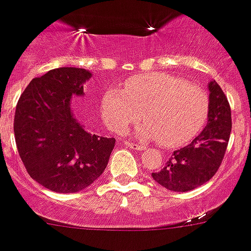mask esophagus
<instances>
[{
  "mask_svg": "<svg viewBox=\"0 0 251 251\" xmlns=\"http://www.w3.org/2000/svg\"><path fill=\"white\" fill-rule=\"evenodd\" d=\"M125 144L127 147H130V148H132V150H135V151H143V150H146V147L142 146V144L132 143V142H125Z\"/></svg>",
  "mask_w": 251,
  "mask_h": 251,
  "instance_id": "34e87169",
  "label": "esophagus"
}]
</instances>
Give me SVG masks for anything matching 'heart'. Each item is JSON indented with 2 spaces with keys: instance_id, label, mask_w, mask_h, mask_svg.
<instances>
[{
  "instance_id": "1",
  "label": "heart",
  "mask_w": 251,
  "mask_h": 251,
  "mask_svg": "<svg viewBox=\"0 0 251 251\" xmlns=\"http://www.w3.org/2000/svg\"><path fill=\"white\" fill-rule=\"evenodd\" d=\"M100 113L105 125L119 134L143 116L146 121L135 135L175 148L202 129L209 98L201 87L170 73H143L126 79L124 90L108 87L101 95Z\"/></svg>"
}]
</instances>
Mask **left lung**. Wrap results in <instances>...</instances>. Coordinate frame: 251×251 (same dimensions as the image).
I'll list each match as a JSON object with an SVG mask.
<instances>
[{
	"label": "left lung",
	"instance_id": "obj_1",
	"mask_svg": "<svg viewBox=\"0 0 251 251\" xmlns=\"http://www.w3.org/2000/svg\"><path fill=\"white\" fill-rule=\"evenodd\" d=\"M207 125L199 135L180 150L161 172L152 173L160 185L174 192H188L213 178L221 166L231 135V108L221 86L209 82Z\"/></svg>",
	"mask_w": 251,
	"mask_h": 251
}]
</instances>
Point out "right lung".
Returning a JSON list of instances; mask_svg holds the SVG:
<instances>
[{
	"instance_id": "right-lung-1",
	"label": "right lung",
	"mask_w": 251,
	"mask_h": 251,
	"mask_svg": "<svg viewBox=\"0 0 251 251\" xmlns=\"http://www.w3.org/2000/svg\"><path fill=\"white\" fill-rule=\"evenodd\" d=\"M87 69L62 67L36 77L16 104L14 134L30 178L59 193L82 191L107 168L115 138L93 134L72 112L82 97Z\"/></svg>"
}]
</instances>
